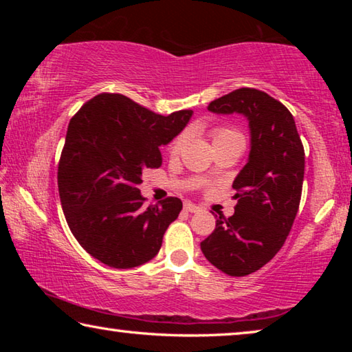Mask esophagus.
<instances>
[{"instance_id": "34e87169", "label": "esophagus", "mask_w": 352, "mask_h": 352, "mask_svg": "<svg viewBox=\"0 0 352 352\" xmlns=\"http://www.w3.org/2000/svg\"><path fill=\"white\" fill-rule=\"evenodd\" d=\"M184 211H188V212H197V211H200V208H199L197 205L190 204V201H186V204H184Z\"/></svg>"}]
</instances>
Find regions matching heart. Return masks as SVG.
Instances as JSON below:
<instances>
[{"mask_svg": "<svg viewBox=\"0 0 352 352\" xmlns=\"http://www.w3.org/2000/svg\"><path fill=\"white\" fill-rule=\"evenodd\" d=\"M212 142H222V141H231V140H237V141H242V135L239 132H236L233 129H228V127H217L212 130ZM184 142H186V133H182L178 135L177 138L172 142L170 147H169V152L170 155H178L182 152V148L184 146ZM211 175V172H208V177Z\"/></svg>", "mask_w": 352, "mask_h": 352, "instance_id": "heart-1", "label": "heart"}]
</instances>
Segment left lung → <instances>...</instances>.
I'll use <instances>...</instances> for the list:
<instances>
[{"instance_id":"obj_1","label":"left lung","mask_w":352,"mask_h":352,"mask_svg":"<svg viewBox=\"0 0 352 352\" xmlns=\"http://www.w3.org/2000/svg\"><path fill=\"white\" fill-rule=\"evenodd\" d=\"M216 115H242L250 129L247 164L234 178V214L217 217L201 253L230 276L259 270L284 245L305 178V148L285 107L254 88H239L208 105Z\"/></svg>"}]
</instances>
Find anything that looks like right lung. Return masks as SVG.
I'll use <instances>...</instances> for the list:
<instances>
[{
	"label": "right lung",
	"mask_w": 352,
	"mask_h": 352,
	"mask_svg": "<svg viewBox=\"0 0 352 352\" xmlns=\"http://www.w3.org/2000/svg\"><path fill=\"white\" fill-rule=\"evenodd\" d=\"M192 110L157 115L124 94L102 93L69 121L58 163V194L71 233L93 258L132 269L158 254L183 204L144 206L142 172L163 163L160 147L186 127Z\"/></svg>",
	"instance_id": "add662e5"
}]
</instances>
